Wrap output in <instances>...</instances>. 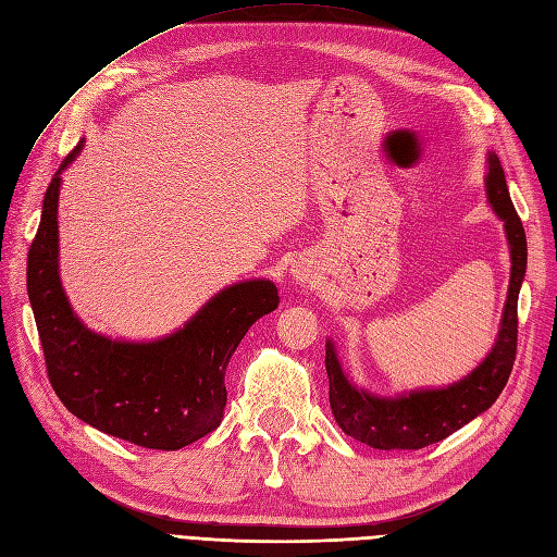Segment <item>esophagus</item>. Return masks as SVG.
I'll return each instance as SVG.
<instances>
[{"mask_svg": "<svg viewBox=\"0 0 557 557\" xmlns=\"http://www.w3.org/2000/svg\"><path fill=\"white\" fill-rule=\"evenodd\" d=\"M292 275H294V280H296V284H300V286H305V284H310L312 280H314V271L307 263H296L294 268H292Z\"/></svg>", "mask_w": 557, "mask_h": 557, "instance_id": "34e87169", "label": "esophagus"}]
</instances>
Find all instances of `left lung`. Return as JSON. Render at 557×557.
<instances>
[{"label":"left lung","mask_w":557,"mask_h":557,"mask_svg":"<svg viewBox=\"0 0 557 557\" xmlns=\"http://www.w3.org/2000/svg\"><path fill=\"white\" fill-rule=\"evenodd\" d=\"M486 201L505 226L509 245V289L496 344L468 376L445 387H420L395 397L369 393L348 381L333 339L325 342V372L331 381V408L346 436L376 449H422L455 434L482 416L503 393L517 356V305L528 265V243L521 218L513 209L503 164L486 153Z\"/></svg>","instance_id":"left-lung-1"}]
</instances>
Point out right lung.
I'll return each instance as SVG.
<instances>
[{
	"mask_svg": "<svg viewBox=\"0 0 557 557\" xmlns=\"http://www.w3.org/2000/svg\"><path fill=\"white\" fill-rule=\"evenodd\" d=\"M59 164L27 257V294L48 376L75 418L102 434L149 449H181L220 426L224 372L236 346L263 314L277 310L271 280H245L218 292L183 327L151 342L112 339L77 319L59 277Z\"/></svg>",
	"mask_w": 557,
	"mask_h": 557,
	"instance_id": "add662e5",
	"label": "right lung"
}]
</instances>
